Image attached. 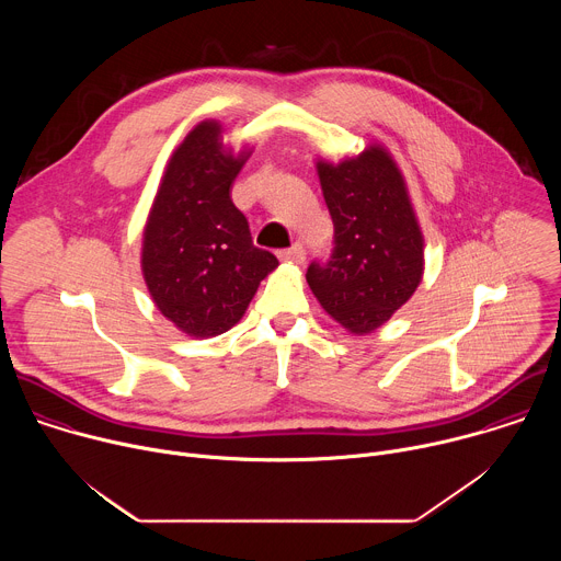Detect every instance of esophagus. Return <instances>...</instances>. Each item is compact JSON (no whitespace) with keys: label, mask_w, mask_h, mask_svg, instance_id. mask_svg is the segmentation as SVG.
Wrapping results in <instances>:
<instances>
[{"label":"esophagus","mask_w":561,"mask_h":561,"mask_svg":"<svg viewBox=\"0 0 561 561\" xmlns=\"http://www.w3.org/2000/svg\"><path fill=\"white\" fill-rule=\"evenodd\" d=\"M279 257H282L284 262L301 264V262L306 260V251H304V247H301L299 242H295L290 249H284V251H279Z\"/></svg>","instance_id":"esophagus-1"}]
</instances>
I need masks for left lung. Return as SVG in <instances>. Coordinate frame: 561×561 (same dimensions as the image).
<instances>
[{
  "instance_id": "left-lung-1",
  "label": "left lung",
  "mask_w": 561,
  "mask_h": 561,
  "mask_svg": "<svg viewBox=\"0 0 561 561\" xmlns=\"http://www.w3.org/2000/svg\"><path fill=\"white\" fill-rule=\"evenodd\" d=\"M335 234L329 260H312L314 297L351 333H370L409 301L424 271V239L394 162L377 146L357 159L317 164Z\"/></svg>"
}]
</instances>
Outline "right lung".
Returning <instances> with one entry per match:
<instances>
[{
    "mask_svg": "<svg viewBox=\"0 0 561 561\" xmlns=\"http://www.w3.org/2000/svg\"><path fill=\"white\" fill-rule=\"evenodd\" d=\"M217 135L219 126L204 122L173 152L144 230L152 301L193 337L232 329L279 264L253 244L249 219L230 199L244 154L224 152Z\"/></svg>",
    "mask_w": 561,
    "mask_h": 561,
    "instance_id": "right-lung-1",
    "label": "right lung"
}]
</instances>
